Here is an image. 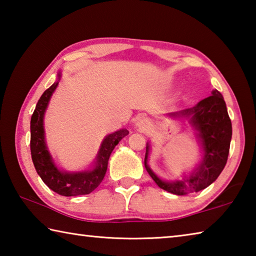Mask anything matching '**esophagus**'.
I'll return each instance as SVG.
<instances>
[{
	"label": "esophagus",
	"mask_w": 256,
	"mask_h": 256,
	"mask_svg": "<svg viewBox=\"0 0 256 256\" xmlns=\"http://www.w3.org/2000/svg\"><path fill=\"white\" fill-rule=\"evenodd\" d=\"M136 126L141 130V131H146V130H149L151 126V120L146 118V116H140V118H138L136 122Z\"/></svg>",
	"instance_id": "obj_1"
}]
</instances>
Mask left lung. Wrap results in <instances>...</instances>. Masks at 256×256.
<instances>
[{
	"instance_id": "obj_1",
	"label": "left lung",
	"mask_w": 256,
	"mask_h": 256,
	"mask_svg": "<svg viewBox=\"0 0 256 256\" xmlns=\"http://www.w3.org/2000/svg\"><path fill=\"white\" fill-rule=\"evenodd\" d=\"M175 120H188L194 130L202 150V160L190 175L180 180H162L148 164L150 144L146 142L144 166L160 188L176 196L196 193L204 190L218 178L226 166L232 141V120L229 118L226 102L218 90H212L211 96L198 102L188 110L168 112Z\"/></svg>"
}]
</instances>
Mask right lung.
Returning <instances> with one entry per match:
<instances>
[{"instance_id":"add662e5","label":"right lung","mask_w":256,"mask_h":256,"mask_svg":"<svg viewBox=\"0 0 256 256\" xmlns=\"http://www.w3.org/2000/svg\"><path fill=\"white\" fill-rule=\"evenodd\" d=\"M60 79V72L58 74V81L54 82L46 92L42 94L30 120V150L34 166L42 182L60 196H76L92 193L105 177L108 159L112 151L118 142L126 136L128 131L120 128L104 138L96 158L89 168L80 172L60 170L54 162L53 157L48 151L45 140L44 116L48 106L52 94L58 88Z\"/></svg>"}]
</instances>
